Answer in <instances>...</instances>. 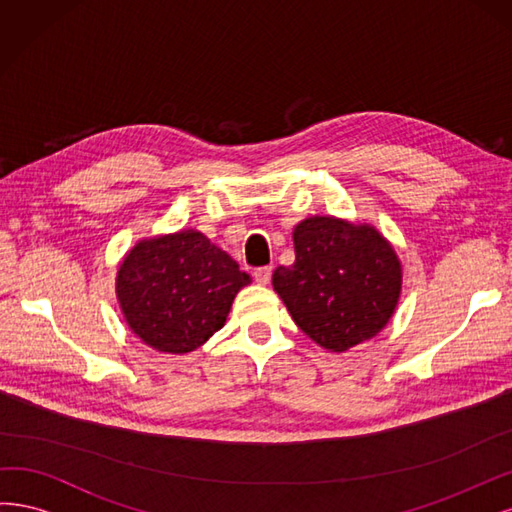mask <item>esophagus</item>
Wrapping results in <instances>:
<instances>
[{
	"label": "esophagus",
	"instance_id": "1",
	"mask_svg": "<svg viewBox=\"0 0 512 512\" xmlns=\"http://www.w3.org/2000/svg\"><path fill=\"white\" fill-rule=\"evenodd\" d=\"M253 278L257 280L259 285H268V283H270V278H272V268H270V266L257 268V270L253 272Z\"/></svg>",
	"mask_w": 512,
	"mask_h": 512
}]
</instances>
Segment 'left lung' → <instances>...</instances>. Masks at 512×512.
I'll list each match as a JSON object with an SVG mask.
<instances>
[{
	"instance_id": "8db88e82",
	"label": "left lung",
	"mask_w": 512,
	"mask_h": 512,
	"mask_svg": "<svg viewBox=\"0 0 512 512\" xmlns=\"http://www.w3.org/2000/svg\"><path fill=\"white\" fill-rule=\"evenodd\" d=\"M293 266H278L274 291L302 332L332 353L374 338L393 317L402 266L372 225L310 217L293 229Z\"/></svg>"
}]
</instances>
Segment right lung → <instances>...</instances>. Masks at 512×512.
<instances>
[{"mask_svg":"<svg viewBox=\"0 0 512 512\" xmlns=\"http://www.w3.org/2000/svg\"><path fill=\"white\" fill-rule=\"evenodd\" d=\"M251 283L238 263L195 229L140 240L121 261L117 300L144 344L183 355L225 325L236 293Z\"/></svg>","mask_w":512,"mask_h":512,"instance_id":"obj_1","label":"right lung"}]
</instances>
